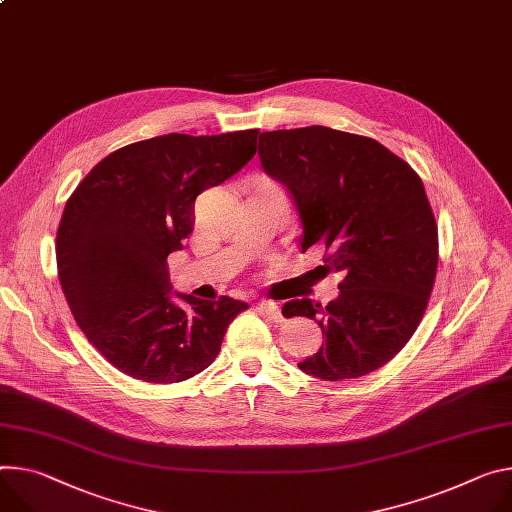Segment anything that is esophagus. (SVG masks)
Listing matches in <instances>:
<instances>
[{
	"instance_id": "obj_1",
	"label": "esophagus",
	"mask_w": 512,
	"mask_h": 512,
	"mask_svg": "<svg viewBox=\"0 0 512 512\" xmlns=\"http://www.w3.org/2000/svg\"><path fill=\"white\" fill-rule=\"evenodd\" d=\"M257 310H259L263 316H267L269 320H275V322H280V320L284 318V316H282V308L277 306V302H271V300L259 302Z\"/></svg>"
}]
</instances>
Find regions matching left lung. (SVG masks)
Returning <instances> with one entry per match:
<instances>
[{
    "instance_id": "obj_1",
    "label": "left lung",
    "mask_w": 512,
    "mask_h": 512,
    "mask_svg": "<svg viewBox=\"0 0 512 512\" xmlns=\"http://www.w3.org/2000/svg\"><path fill=\"white\" fill-rule=\"evenodd\" d=\"M259 159L294 198L302 251L324 245L343 275L327 306L282 308L318 320L327 339L298 367L329 382L371 374L410 341L433 292L439 235L421 177L374 138L327 126L263 132Z\"/></svg>"
}]
</instances>
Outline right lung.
Wrapping results in <instances>:
<instances>
[{
    "label": "right lung",
    "instance_id": "right-lung-1",
    "mask_svg": "<svg viewBox=\"0 0 512 512\" xmlns=\"http://www.w3.org/2000/svg\"><path fill=\"white\" fill-rule=\"evenodd\" d=\"M259 130L163 134L91 169L65 204L57 269L75 322L122 374L175 384L204 371L249 306L220 296L171 300L167 257L194 230L196 198L241 171Z\"/></svg>",
    "mask_w": 512,
    "mask_h": 512
}]
</instances>
